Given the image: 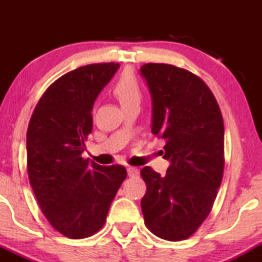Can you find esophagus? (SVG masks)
Segmentation results:
<instances>
[{"instance_id":"1","label":"esophagus","mask_w":262,"mask_h":262,"mask_svg":"<svg viewBox=\"0 0 262 262\" xmlns=\"http://www.w3.org/2000/svg\"><path fill=\"white\" fill-rule=\"evenodd\" d=\"M127 171H128V175L130 176V177H137L138 175H139V170H138L137 167L129 166L128 169H127Z\"/></svg>"}]
</instances>
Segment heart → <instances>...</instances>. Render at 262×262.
Masks as SVG:
<instances>
[{"mask_svg":"<svg viewBox=\"0 0 262 262\" xmlns=\"http://www.w3.org/2000/svg\"><path fill=\"white\" fill-rule=\"evenodd\" d=\"M112 91L122 107L140 102L141 100L140 83L130 70L123 71L114 83Z\"/></svg>","mask_w":262,"mask_h":262,"instance_id":"1","label":"heart"}]
</instances>
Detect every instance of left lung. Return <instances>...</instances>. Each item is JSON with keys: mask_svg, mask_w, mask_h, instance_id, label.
Masks as SVG:
<instances>
[{"mask_svg": "<svg viewBox=\"0 0 262 262\" xmlns=\"http://www.w3.org/2000/svg\"><path fill=\"white\" fill-rule=\"evenodd\" d=\"M151 96V133L166 140L165 176L145 166L141 210L161 239H187L208 217L224 170V123L217 100L200 77L169 64L140 68Z\"/></svg>", "mask_w": 262, "mask_h": 262, "instance_id": "left-lung-1", "label": "left lung"}]
</instances>
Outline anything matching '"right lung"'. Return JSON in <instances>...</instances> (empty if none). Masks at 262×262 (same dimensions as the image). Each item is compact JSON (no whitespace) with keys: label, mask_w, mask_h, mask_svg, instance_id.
Instances as JSON below:
<instances>
[{"label":"right lung","mask_w":262,"mask_h":262,"mask_svg":"<svg viewBox=\"0 0 262 262\" xmlns=\"http://www.w3.org/2000/svg\"><path fill=\"white\" fill-rule=\"evenodd\" d=\"M119 69L104 62L65 74L44 92L27 130L29 182L52 227L71 239L103 227L117 191L127 177L122 165L101 166L82 159L92 132V108Z\"/></svg>","instance_id":"right-lung-1"}]
</instances>
